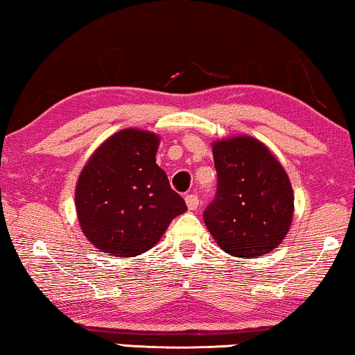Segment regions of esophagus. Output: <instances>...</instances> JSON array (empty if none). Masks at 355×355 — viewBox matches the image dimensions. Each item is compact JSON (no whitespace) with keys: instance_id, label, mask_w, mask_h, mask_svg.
I'll list each match as a JSON object with an SVG mask.
<instances>
[{"instance_id":"esophagus-1","label":"esophagus","mask_w":355,"mask_h":355,"mask_svg":"<svg viewBox=\"0 0 355 355\" xmlns=\"http://www.w3.org/2000/svg\"><path fill=\"white\" fill-rule=\"evenodd\" d=\"M184 202H187L189 211H196L199 207V198L196 194H187V196H184Z\"/></svg>"}]
</instances>
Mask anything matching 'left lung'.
Listing matches in <instances>:
<instances>
[{
  "label": "left lung",
  "instance_id": "obj_1",
  "mask_svg": "<svg viewBox=\"0 0 355 355\" xmlns=\"http://www.w3.org/2000/svg\"><path fill=\"white\" fill-rule=\"evenodd\" d=\"M212 153L218 183L216 199L204 211L207 230L233 257L273 251L293 222L288 173L266 144L248 135L217 139Z\"/></svg>",
  "mask_w": 355,
  "mask_h": 355
}]
</instances>
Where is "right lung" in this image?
<instances>
[{
  "mask_svg": "<svg viewBox=\"0 0 355 355\" xmlns=\"http://www.w3.org/2000/svg\"><path fill=\"white\" fill-rule=\"evenodd\" d=\"M161 138L139 128L114 133L92 154L76 187L80 228L98 251L135 257L156 246L187 211L156 164Z\"/></svg>",
  "mask_w": 355,
  "mask_h": 355,
  "instance_id": "right-lung-1",
  "label": "right lung"
}]
</instances>
